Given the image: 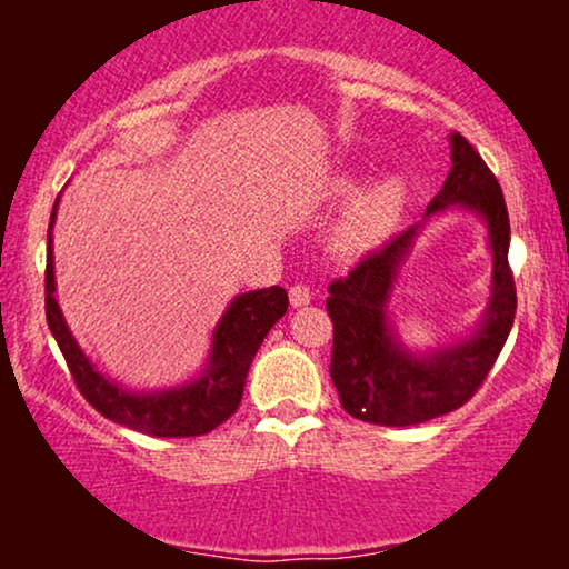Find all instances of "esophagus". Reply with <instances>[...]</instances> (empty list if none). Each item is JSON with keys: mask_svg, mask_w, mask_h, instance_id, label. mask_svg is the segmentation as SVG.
<instances>
[{"mask_svg": "<svg viewBox=\"0 0 569 569\" xmlns=\"http://www.w3.org/2000/svg\"><path fill=\"white\" fill-rule=\"evenodd\" d=\"M310 300H313V290H310L308 284H295V287H290V302H292V308L308 306Z\"/></svg>", "mask_w": 569, "mask_h": 569, "instance_id": "esophagus-1", "label": "esophagus"}]
</instances>
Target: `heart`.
Instances as JSON below:
<instances>
[{
	"instance_id": "1",
	"label": "heart",
	"mask_w": 569,
	"mask_h": 569,
	"mask_svg": "<svg viewBox=\"0 0 569 569\" xmlns=\"http://www.w3.org/2000/svg\"><path fill=\"white\" fill-rule=\"evenodd\" d=\"M355 178H337L333 197L355 190ZM407 204V181L401 173H380L347 201L331 230V246L339 253H368L391 236Z\"/></svg>"
}]
</instances>
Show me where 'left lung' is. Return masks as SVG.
Segmentation results:
<instances>
[{
    "instance_id": "obj_1",
    "label": "left lung",
    "mask_w": 569,
    "mask_h": 569,
    "mask_svg": "<svg viewBox=\"0 0 569 569\" xmlns=\"http://www.w3.org/2000/svg\"><path fill=\"white\" fill-rule=\"evenodd\" d=\"M450 173L425 219L450 206L469 208L488 228L493 282L486 316L469 338L415 353L392 329L387 302L422 222L357 263L349 277L329 284L333 321L331 380L341 407L362 422L407 427L463 407L485 383L516 318V282L508 263L510 220L502 189L461 134H450Z\"/></svg>"
}]
</instances>
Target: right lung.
<instances>
[{
    "label": "right lung",
    "mask_w": 569,
    "mask_h": 569,
    "mask_svg": "<svg viewBox=\"0 0 569 569\" xmlns=\"http://www.w3.org/2000/svg\"><path fill=\"white\" fill-rule=\"evenodd\" d=\"M57 209L59 197L53 201L49 243H46V321L84 399L111 422L152 438H197L212 432L217 425L236 415L253 357L271 326L290 306L282 287H267L232 298L220 323L214 326L212 349L197 378L154 391H129L100 372L96 362L82 352L59 308L51 238Z\"/></svg>",
    "instance_id": "1"
}]
</instances>
